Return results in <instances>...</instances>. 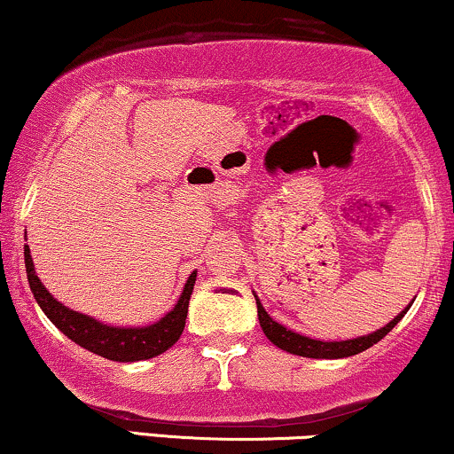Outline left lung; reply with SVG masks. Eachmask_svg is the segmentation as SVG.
Instances as JSON below:
<instances>
[{
    "mask_svg": "<svg viewBox=\"0 0 454 454\" xmlns=\"http://www.w3.org/2000/svg\"><path fill=\"white\" fill-rule=\"evenodd\" d=\"M255 303H257V317H260V325H262L263 333H266L268 340L272 341L277 348L285 349V352L306 356V358H346V356L364 352V349L375 346L377 341H381L383 337H386L387 333L392 331L395 325H398V320L404 317L406 309H409L406 308L404 312H400L398 317L392 320V323L386 325L380 331L371 333V335H366V337H356V340H348V341H318V340H309V337H303V335H300V333H294V331L285 329L283 325L274 323V320L268 317L266 309H263L260 300H257V295H255Z\"/></svg>",
    "mask_w": 454,
    "mask_h": 454,
    "instance_id": "left-lung-1",
    "label": "left lung"
}]
</instances>
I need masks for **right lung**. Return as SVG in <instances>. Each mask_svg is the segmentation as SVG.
Wrapping results in <instances>:
<instances>
[{
  "mask_svg": "<svg viewBox=\"0 0 454 454\" xmlns=\"http://www.w3.org/2000/svg\"><path fill=\"white\" fill-rule=\"evenodd\" d=\"M25 266L33 297L45 312V317L59 326L68 340L79 343L90 352L102 356V358L117 360V363H136V360L154 358V356L163 354L165 349H169L180 340L188 317V301H191L194 280H197V272H192L186 280V286L176 308L169 314H165L159 323L142 326V329L140 326L137 329H121V326L102 325L98 320L68 309L60 301H56L45 291L42 280L37 278L28 247H25Z\"/></svg>",
  "mask_w": 454,
  "mask_h": 454,
  "instance_id": "right-lung-1",
  "label": "right lung"
}]
</instances>
